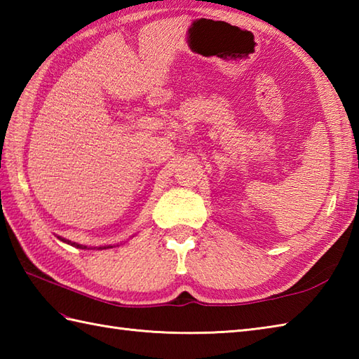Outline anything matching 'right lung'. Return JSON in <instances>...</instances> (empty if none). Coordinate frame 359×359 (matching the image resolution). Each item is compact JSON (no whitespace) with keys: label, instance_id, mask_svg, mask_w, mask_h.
Here are the masks:
<instances>
[{"label":"right lung","instance_id":"add662e5","mask_svg":"<svg viewBox=\"0 0 359 359\" xmlns=\"http://www.w3.org/2000/svg\"><path fill=\"white\" fill-rule=\"evenodd\" d=\"M57 238L60 241H63L66 243H69V245L72 247H77V248H81V250H108V248H112V247H118V245H100V247H86V245H81V243H77V242H72L69 239H65L62 238V236H57Z\"/></svg>","mask_w":359,"mask_h":359}]
</instances>
